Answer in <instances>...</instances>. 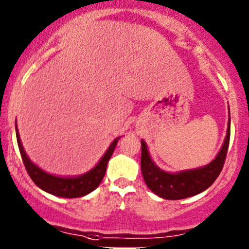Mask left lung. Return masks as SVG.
Segmentation results:
<instances>
[{"instance_id":"obj_1","label":"left lung","mask_w":249,"mask_h":249,"mask_svg":"<svg viewBox=\"0 0 249 249\" xmlns=\"http://www.w3.org/2000/svg\"><path fill=\"white\" fill-rule=\"evenodd\" d=\"M230 113V110H229ZM230 141V117L227 136L217 157L206 166L179 172H167L160 169L150 158L145 141L141 140V170L147 187L158 196L166 200H180L194 196L213 184L224 165Z\"/></svg>"}]
</instances>
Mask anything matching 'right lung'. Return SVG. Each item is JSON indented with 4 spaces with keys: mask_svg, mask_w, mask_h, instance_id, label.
Instances as JSON below:
<instances>
[{
    "mask_svg": "<svg viewBox=\"0 0 249 249\" xmlns=\"http://www.w3.org/2000/svg\"><path fill=\"white\" fill-rule=\"evenodd\" d=\"M16 134L18 145H19V150L20 154H21L22 161H24L25 169H26L27 173L31 177V179L34 180L35 184L38 188H41L42 190H44V192L49 193V194L59 197H67V199L84 196V195H88L99 187L102 178L105 177V173H106L108 160L112 157L113 152H114L118 140L120 139V137H117L110 143L104 157L100 159V161L90 171L79 176H74V177H62V176L50 175V173L42 170L41 167L37 166L36 164H34L30 160V158L27 157L26 152L24 150L17 125Z\"/></svg>",
    "mask_w": 249,
    "mask_h": 249,
    "instance_id": "obj_1",
    "label": "right lung"
}]
</instances>
